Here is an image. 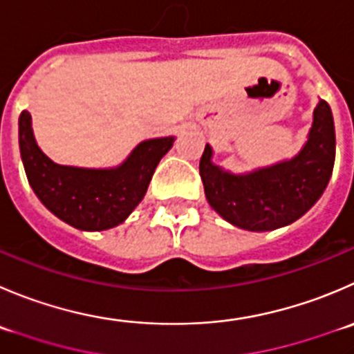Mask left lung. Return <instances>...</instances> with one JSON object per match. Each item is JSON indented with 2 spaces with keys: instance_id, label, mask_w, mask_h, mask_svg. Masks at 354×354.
<instances>
[{
  "instance_id": "obj_1",
  "label": "left lung",
  "mask_w": 354,
  "mask_h": 354,
  "mask_svg": "<svg viewBox=\"0 0 354 354\" xmlns=\"http://www.w3.org/2000/svg\"><path fill=\"white\" fill-rule=\"evenodd\" d=\"M205 145L201 178L209 205L233 226L270 232L306 214L327 188L335 162V126L330 105L318 100L308 140L292 159L249 173H232L212 162Z\"/></svg>"
}]
</instances>
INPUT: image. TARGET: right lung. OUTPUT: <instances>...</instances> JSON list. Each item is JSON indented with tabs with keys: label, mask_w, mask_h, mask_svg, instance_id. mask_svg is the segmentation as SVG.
<instances>
[{
	"label": "right lung",
	"mask_w": 354,
	"mask_h": 354,
	"mask_svg": "<svg viewBox=\"0 0 354 354\" xmlns=\"http://www.w3.org/2000/svg\"><path fill=\"white\" fill-rule=\"evenodd\" d=\"M173 143L174 136L145 140L115 167L62 166L37 147L29 112L19 118L20 157L30 188L48 211L84 232H102L126 221Z\"/></svg>",
	"instance_id": "add662e5"
}]
</instances>
